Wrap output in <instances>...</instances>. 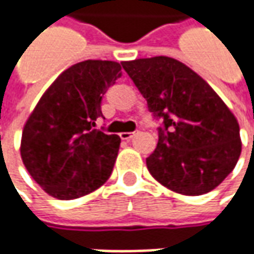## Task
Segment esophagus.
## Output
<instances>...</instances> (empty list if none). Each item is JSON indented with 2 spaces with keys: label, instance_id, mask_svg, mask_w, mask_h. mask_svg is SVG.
I'll return each instance as SVG.
<instances>
[{
  "label": "esophagus",
  "instance_id": "obj_1",
  "mask_svg": "<svg viewBox=\"0 0 254 254\" xmlns=\"http://www.w3.org/2000/svg\"><path fill=\"white\" fill-rule=\"evenodd\" d=\"M134 135H135V131L134 132H122V134H120L122 140H126V141H130Z\"/></svg>",
  "mask_w": 254,
  "mask_h": 254
}]
</instances>
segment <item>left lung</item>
<instances>
[{
    "instance_id": "1",
    "label": "left lung",
    "mask_w": 254,
    "mask_h": 254,
    "mask_svg": "<svg viewBox=\"0 0 254 254\" xmlns=\"http://www.w3.org/2000/svg\"><path fill=\"white\" fill-rule=\"evenodd\" d=\"M124 70L162 119L158 144L147 158L152 177L182 195L210 192L233 171L242 151L239 123L199 74L177 59L123 62Z\"/></svg>"
}]
</instances>
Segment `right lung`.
Listing matches in <instances>:
<instances>
[{"mask_svg": "<svg viewBox=\"0 0 254 254\" xmlns=\"http://www.w3.org/2000/svg\"><path fill=\"white\" fill-rule=\"evenodd\" d=\"M122 76L113 61H84L56 77L25 123L21 158L42 190L56 199H76L112 175L120 137L96 130L102 97Z\"/></svg>", "mask_w": 254, "mask_h": 254, "instance_id": "add662e5", "label": "right lung"}]
</instances>
